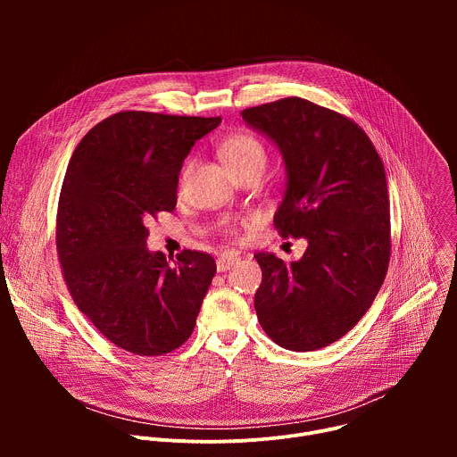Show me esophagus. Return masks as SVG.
Here are the masks:
<instances>
[{"mask_svg":"<svg viewBox=\"0 0 457 457\" xmlns=\"http://www.w3.org/2000/svg\"><path fill=\"white\" fill-rule=\"evenodd\" d=\"M238 260H240V254H238V253H224L222 256L217 258V271H219V273L228 271L229 268H233L235 264H238Z\"/></svg>","mask_w":457,"mask_h":457,"instance_id":"esophagus-1","label":"esophagus"}]
</instances>
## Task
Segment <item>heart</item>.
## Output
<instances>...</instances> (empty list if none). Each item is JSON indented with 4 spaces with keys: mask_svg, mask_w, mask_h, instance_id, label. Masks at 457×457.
I'll return each instance as SVG.
<instances>
[{
    "mask_svg": "<svg viewBox=\"0 0 457 457\" xmlns=\"http://www.w3.org/2000/svg\"><path fill=\"white\" fill-rule=\"evenodd\" d=\"M219 152L233 173H240L244 170L266 164V150H264L262 143L247 132H237V134H231L229 137H226L220 143ZM187 168H189V164L182 171V180L187 173ZM224 228L231 233L235 231V226L231 222H224Z\"/></svg>",
    "mask_w": 457,
    "mask_h": 457,
    "instance_id": "heart-1",
    "label": "heart"
}]
</instances>
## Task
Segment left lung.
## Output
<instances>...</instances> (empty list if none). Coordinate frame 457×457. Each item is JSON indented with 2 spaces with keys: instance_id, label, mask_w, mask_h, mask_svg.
<instances>
[{
  "instance_id": "obj_1",
  "label": "left lung",
  "mask_w": 457,
  "mask_h": 457,
  "mask_svg": "<svg viewBox=\"0 0 457 457\" xmlns=\"http://www.w3.org/2000/svg\"><path fill=\"white\" fill-rule=\"evenodd\" d=\"M242 119L268 134L286 161L287 189L273 220L278 235L307 238L291 264L254 254L262 270L258 321L284 349L328 347L369 311L388 270L383 162L353 119L302 97L245 108Z\"/></svg>"
}]
</instances>
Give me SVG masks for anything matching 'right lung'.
Returning <instances> with one entry per match:
<instances>
[{
	"label": "right lung",
	"instance_id": "1",
	"mask_svg": "<svg viewBox=\"0 0 457 457\" xmlns=\"http://www.w3.org/2000/svg\"><path fill=\"white\" fill-rule=\"evenodd\" d=\"M220 117L128 110L97 122L64 173L55 247L78 309L113 345L162 356L193 333L217 273L210 253L184 249L177 264L146 247L148 220L177 204L191 146Z\"/></svg>",
	"mask_w": 457,
	"mask_h": 457
}]
</instances>
